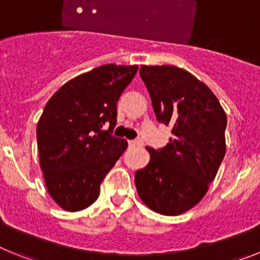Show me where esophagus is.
<instances>
[{"label":"esophagus","instance_id":"esophagus-1","mask_svg":"<svg viewBox=\"0 0 260 260\" xmlns=\"http://www.w3.org/2000/svg\"><path fill=\"white\" fill-rule=\"evenodd\" d=\"M128 144L133 147H142L143 146V141L142 139H134V141H128Z\"/></svg>","mask_w":260,"mask_h":260}]
</instances>
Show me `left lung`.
Returning a JSON list of instances; mask_svg holds the SVG:
<instances>
[{
  "label": "left lung",
  "instance_id": "1",
  "mask_svg": "<svg viewBox=\"0 0 260 260\" xmlns=\"http://www.w3.org/2000/svg\"><path fill=\"white\" fill-rule=\"evenodd\" d=\"M158 122L172 127L169 143L148 147L151 160L135 173L139 198L152 211L174 216L198 204L225 155L226 114L212 91L176 66H141Z\"/></svg>",
  "mask_w": 260,
  "mask_h": 260
}]
</instances>
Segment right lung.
Here are the masks:
<instances>
[{
    "label": "right lung",
    "mask_w": 260,
    "mask_h": 260,
    "mask_svg": "<svg viewBox=\"0 0 260 260\" xmlns=\"http://www.w3.org/2000/svg\"><path fill=\"white\" fill-rule=\"evenodd\" d=\"M137 71L138 66H99L69 80L45 105L36 128L40 167L48 192L65 211L91 206L127 148L126 139L112 132L117 102Z\"/></svg>",
    "instance_id": "1"
}]
</instances>
